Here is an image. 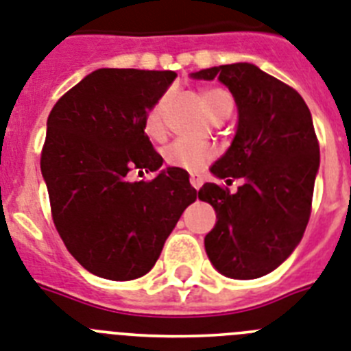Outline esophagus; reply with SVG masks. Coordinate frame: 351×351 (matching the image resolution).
<instances>
[{"label":"esophagus","instance_id":"1","mask_svg":"<svg viewBox=\"0 0 351 351\" xmlns=\"http://www.w3.org/2000/svg\"><path fill=\"white\" fill-rule=\"evenodd\" d=\"M189 180H191V185H193L195 189H200L202 184H204V178H202V176H198V175H191Z\"/></svg>","mask_w":351,"mask_h":351}]
</instances>
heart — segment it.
<instances>
[{
    "mask_svg": "<svg viewBox=\"0 0 351 351\" xmlns=\"http://www.w3.org/2000/svg\"><path fill=\"white\" fill-rule=\"evenodd\" d=\"M200 101L205 113L213 121L220 119V117H227L232 111V97L223 88H204L200 92ZM167 102H169V93H164L147 111L146 133L153 138H160L164 135V130H166L164 128V115H166ZM162 155H164L167 166L195 173L215 158L216 151L210 144L180 138V141L171 142L169 146H166Z\"/></svg>",
    "mask_w": 351,
    "mask_h": 351,
    "instance_id": "heart-1",
    "label": "heart"
}]
</instances>
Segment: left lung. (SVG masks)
<instances>
[{"label":"left lung","mask_w":351,"mask_h":351,"mask_svg":"<svg viewBox=\"0 0 351 351\" xmlns=\"http://www.w3.org/2000/svg\"><path fill=\"white\" fill-rule=\"evenodd\" d=\"M193 77H218L234 95L236 136L210 171L227 182L245 180L234 195L218 184L198 191L218 218L205 236V250L227 278H261L292 254L310 220L319 169L312 115L294 88L250 62L207 68Z\"/></svg>","instance_id":"obj_1"}]
</instances>
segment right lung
<instances>
[{"label":"right lung","mask_w":351,"mask_h":351,"mask_svg":"<svg viewBox=\"0 0 351 351\" xmlns=\"http://www.w3.org/2000/svg\"><path fill=\"white\" fill-rule=\"evenodd\" d=\"M176 73L101 68L56 102L47 122L41 173L52 220L68 252L92 274L130 281L147 274L196 189L184 169L151 180L133 171L162 166L146 115Z\"/></svg>","instance_id":"obj_1"}]
</instances>
